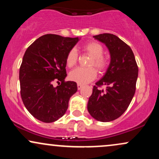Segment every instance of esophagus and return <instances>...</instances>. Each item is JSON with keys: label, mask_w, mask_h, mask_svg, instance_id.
<instances>
[{"label": "esophagus", "mask_w": 159, "mask_h": 159, "mask_svg": "<svg viewBox=\"0 0 159 159\" xmlns=\"http://www.w3.org/2000/svg\"><path fill=\"white\" fill-rule=\"evenodd\" d=\"M77 87H78V90H81V89L82 88V87H83V85L81 84H78Z\"/></svg>", "instance_id": "obj_1"}]
</instances>
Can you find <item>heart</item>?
I'll return each mask as SVG.
<instances>
[{"label": "heart", "instance_id": "obj_1", "mask_svg": "<svg viewBox=\"0 0 159 159\" xmlns=\"http://www.w3.org/2000/svg\"><path fill=\"white\" fill-rule=\"evenodd\" d=\"M82 50L90 55L92 59L89 63V66H94L99 72H103L107 69L108 61L104 54L103 46L96 42H90L82 46ZM78 56L77 51L72 48L67 53L66 57V63L69 68H72L78 62ZM97 75L96 70L93 67L90 68H77L69 74V78L78 84H87L93 81Z\"/></svg>", "mask_w": 159, "mask_h": 159}]
</instances>
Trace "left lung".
<instances>
[{"instance_id":"obj_1","label":"left lung","mask_w":159,"mask_h":159,"mask_svg":"<svg viewBox=\"0 0 159 159\" xmlns=\"http://www.w3.org/2000/svg\"><path fill=\"white\" fill-rule=\"evenodd\" d=\"M93 37L105 43L111 54V63L106 73L93 86L87 110L94 119L110 122L126 111L136 90L138 67L132 48L119 37L102 34ZM105 85V91L99 88Z\"/></svg>"}]
</instances>
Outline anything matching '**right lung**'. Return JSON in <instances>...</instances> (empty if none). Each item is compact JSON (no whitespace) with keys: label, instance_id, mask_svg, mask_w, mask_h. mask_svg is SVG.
<instances>
[{"label":"right lung","instance_id":"add662e5","mask_svg":"<svg viewBox=\"0 0 159 159\" xmlns=\"http://www.w3.org/2000/svg\"><path fill=\"white\" fill-rule=\"evenodd\" d=\"M78 40L45 34L24 54L19 69L20 93L25 107L36 119L52 123L65 114L69 98L78 90L75 82L64 80L66 57ZM54 81H61V85L54 88Z\"/></svg>","mask_w":159,"mask_h":159}]
</instances>
